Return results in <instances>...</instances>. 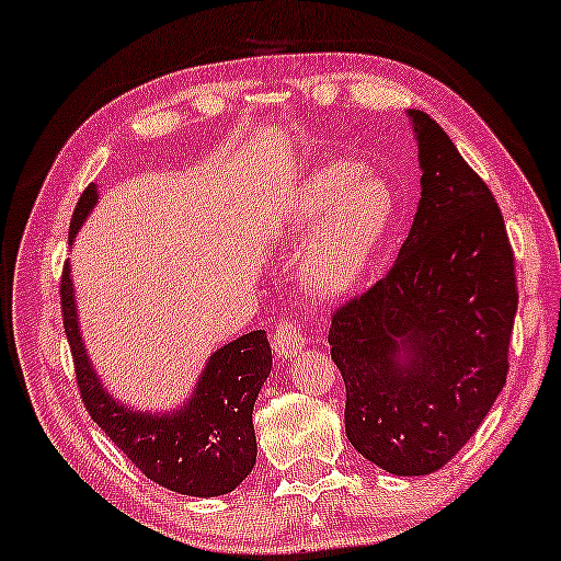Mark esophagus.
<instances>
[{"instance_id": "34e87169", "label": "esophagus", "mask_w": 561, "mask_h": 561, "mask_svg": "<svg viewBox=\"0 0 561 561\" xmlns=\"http://www.w3.org/2000/svg\"><path fill=\"white\" fill-rule=\"evenodd\" d=\"M305 345H307V334L297 322L284 320L277 324V330L272 332L274 353H277V357H284V360H287V357H297L305 350Z\"/></svg>"}]
</instances>
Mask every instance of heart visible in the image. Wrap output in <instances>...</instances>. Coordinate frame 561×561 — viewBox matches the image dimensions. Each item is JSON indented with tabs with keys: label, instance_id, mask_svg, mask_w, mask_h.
Instances as JSON below:
<instances>
[{
	"label": "heart",
	"instance_id": "1",
	"mask_svg": "<svg viewBox=\"0 0 561 561\" xmlns=\"http://www.w3.org/2000/svg\"><path fill=\"white\" fill-rule=\"evenodd\" d=\"M398 196L388 179L355 161H330L291 191L279 214V237L307 239L302 279L317 295H350L390 237Z\"/></svg>",
	"mask_w": 561,
	"mask_h": 561
}]
</instances>
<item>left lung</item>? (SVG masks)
I'll return each mask as SVG.
<instances>
[{"instance_id": "8db88e82", "label": "left lung", "mask_w": 561, "mask_h": 561, "mask_svg": "<svg viewBox=\"0 0 561 561\" xmlns=\"http://www.w3.org/2000/svg\"><path fill=\"white\" fill-rule=\"evenodd\" d=\"M421 201L390 272L337 309L328 342L357 454L396 476L446 466L506 382L514 252L486 183L423 111H408Z\"/></svg>"}]
</instances>
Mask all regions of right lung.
I'll use <instances>...</instances> for the list:
<instances>
[{"mask_svg":"<svg viewBox=\"0 0 561 561\" xmlns=\"http://www.w3.org/2000/svg\"><path fill=\"white\" fill-rule=\"evenodd\" d=\"M98 204V183L82 191L70 221V244ZM62 317L82 403L105 436L158 486L183 496H224L256 463L254 403L272 373L264 330L237 337L211 353L191 396L173 411H136L113 398L90 360L80 330L70 262L62 272Z\"/></svg>","mask_w":561,"mask_h":561,"instance_id":"right-lung-1","label":"right lung"}]
</instances>
